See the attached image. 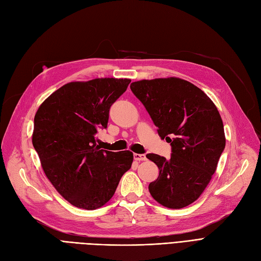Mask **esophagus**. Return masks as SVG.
Segmentation results:
<instances>
[{"mask_svg": "<svg viewBox=\"0 0 261 261\" xmlns=\"http://www.w3.org/2000/svg\"><path fill=\"white\" fill-rule=\"evenodd\" d=\"M134 159L139 162H143L146 161V156L144 154H134Z\"/></svg>", "mask_w": 261, "mask_h": 261, "instance_id": "esophagus-1", "label": "esophagus"}]
</instances>
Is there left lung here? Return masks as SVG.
I'll list each match as a JSON object with an SVG mask.
<instances>
[{
	"label": "left lung",
	"mask_w": 261,
	"mask_h": 261,
	"mask_svg": "<svg viewBox=\"0 0 261 261\" xmlns=\"http://www.w3.org/2000/svg\"><path fill=\"white\" fill-rule=\"evenodd\" d=\"M131 91L145 106L158 136L172 147L171 157H146L159 169L149 183L152 197L164 207L191 205L205 191L225 146L224 128L218 108L203 91L176 77L140 80Z\"/></svg>",
	"instance_id": "obj_1"
}]
</instances>
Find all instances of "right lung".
<instances>
[{
  "label": "right lung",
  "mask_w": 261,
  "mask_h": 261,
  "mask_svg": "<svg viewBox=\"0 0 261 261\" xmlns=\"http://www.w3.org/2000/svg\"><path fill=\"white\" fill-rule=\"evenodd\" d=\"M130 79L73 81L56 90L35 116L32 144L47 179L71 205L94 210L113 197L133 153L99 149L96 134L107 128L112 104Z\"/></svg>",
  "instance_id": "right-lung-1"
}]
</instances>
